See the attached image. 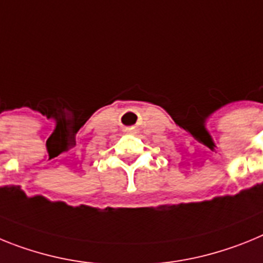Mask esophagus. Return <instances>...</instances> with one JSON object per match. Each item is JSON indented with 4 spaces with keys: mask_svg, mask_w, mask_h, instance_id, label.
<instances>
[{
    "mask_svg": "<svg viewBox=\"0 0 263 263\" xmlns=\"http://www.w3.org/2000/svg\"><path fill=\"white\" fill-rule=\"evenodd\" d=\"M132 132H134V131H132Z\"/></svg>",
    "mask_w": 263,
    "mask_h": 263,
    "instance_id": "1",
    "label": "esophagus"
}]
</instances>
